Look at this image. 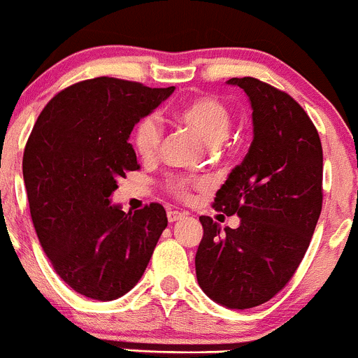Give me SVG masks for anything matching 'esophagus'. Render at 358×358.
<instances>
[{"instance_id": "obj_1", "label": "esophagus", "mask_w": 358, "mask_h": 358, "mask_svg": "<svg viewBox=\"0 0 358 358\" xmlns=\"http://www.w3.org/2000/svg\"><path fill=\"white\" fill-rule=\"evenodd\" d=\"M184 213L182 212H178V210H171V212H167V219L169 222H176V220L182 219Z\"/></svg>"}]
</instances>
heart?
<instances>
[{
  "label": "heart",
  "mask_w": 358,
  "mask_h": 358,
  "mask_svg": "<svg viewBox=\"0 0 358 358\" xmlns=\"http://www.w3.org/2000/svg\"><path fill=\"white\" fill-rule=\"evenodd\" d=\"M176 122L186 125L196 132L210 146H217L226 141L233 125V115L229 106L215 96H198L187 99L174 110ZM162 125L153 115H146L136 122L132 129V148L145 162H152L158 157L162 148ZM164 189L171 196L180 201H189L196 191L208 186L206 179L196 176L169 174L162 182Z\"/></svg>",
  "instance_id": "1"
}]
</instances>
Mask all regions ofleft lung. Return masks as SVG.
<instances>
[{"label":"left lung","mask_w":358,"mask_h":358,"mask_svg":"<svg viewBox=\"0 0 358 358\" xmlns=\"http://www.w3.org/2000/svg\"><path fill=\"white\" fill-rule=\"evenodd\" d=\"M248 94L253 141L213 198V208L239 215L236 229L201 215L200 288L227 308L265 303L291 281L322 210V145L314 122L288 93L255 79L227 80Z\"/></svg>","instance_id":"obj_1"}]
</instances>
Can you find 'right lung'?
Wrapping results in <instances>:
<instances>
[{"mask_svg":"<svg viewBox=\"0 0 358 358\" xmlns=\"http://www.w3.org/2000/svg\"><path fill=\"white\" fill-rule=\"evenodd\" d=\"M176 87L96 77L65 87L39 113L22 172L32 224L55 272L93 300H115L141 279L167 227L160 203L110 205L117 179L138 171L132 127Z\"/></svg>","mask_w":358,"mask_h":358,"instance_id":"add662e5","label":"right lung"}]
</instances>
